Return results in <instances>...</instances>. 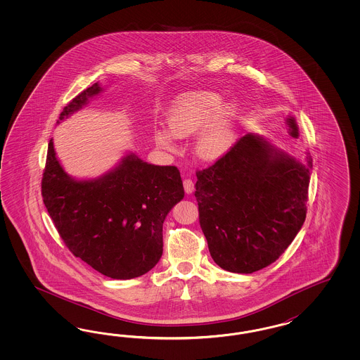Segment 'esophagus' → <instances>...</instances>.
I'll return each instance as SVG.
<instances>
[{"instance_id": "obj_1", "label": "esophagus", "mask_w": 360, "mask_h": 360, "mask_svg": "<svg viewBox=\"0 0 360 360\" xmlns=\"http://www.w3.org/2000/svg\"><path fill=\"white\" fill-rule=\"evenodd\" d=\"M184 187H185L186 194H191L194 191V182L190 178L184 179Z\"/></svg>"}]
</instances>
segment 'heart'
<instances>
[{
  "instance_id": "b5f03b06",
  "label": "heart",
  "mask_w": 360,
  "mask_h": 360,
  "mask_svg": "<svg viewBox=\"0 0 360 360\" xmlns=\"http://www.w3.org/2000/svg\"><path fill=\"white\" fill-rule=\"evenodd\" d=\"M220 104L218 94L194 92L178 101L167 117L169 129L178 139H187L202 129L196 140V152L208 161L218 160L229 152L235 136L238 108L232 103ZM154 140L165 150L175 149L169 131H155Z\"/></svg>"
}]
</instances>
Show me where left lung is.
I'll return each instance as SVG.
<instances>
[{
    "label": "left lung",
    "instance_id": "left-lung-1",
    "mask_svg": "<svg viewBox=\"0 0 360 360\" xmlns=\"http://www.w3.org/2000/svg\"><path fill=\"white\" fill-rule=\"evenodd\" d=\"M313 160L301 164L245 134L196 172L194 195L208 251L220 268L252 273L276 262L302 227Z\"/></svg>",
    "mask_w": 360,
    "mask_h": 360
}]
</instances>
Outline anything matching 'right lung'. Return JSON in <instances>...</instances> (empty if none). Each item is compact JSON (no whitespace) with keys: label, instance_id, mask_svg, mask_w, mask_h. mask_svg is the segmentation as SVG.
I'll list each match as a JSON object with an SVG mask.
<instances>
[{"label":"right lung","instance_id":"1","mask_svg":"<svg viewBox=\"0 0 360 360\" xmlns=\"http://www.w3.org/2000/svg\"><path fill=\"white\" fill-rule=\"evenodd\" d=\"M100 91L95 83L80 92L59 120ZM184 195L175 166L148 164L133 153L107 174L77 181L59 164L53 140L49 142L42 176L44 206L71 253L110 278L139 277L160 262L165 218Z\"/></svg>","mask_w":360,"mask_h":360}]
</instances>
